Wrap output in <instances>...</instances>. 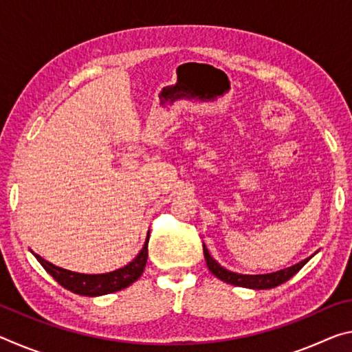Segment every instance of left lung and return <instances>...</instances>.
Masks as SVG:
<instances>
[{"label":"left lung","instance_id":"left-lung-1","mask_svg":"<svg viewBox=\"0 0 352 352\" xmlns=\"http://www.w3.org/2000/svg\"><path fill=\"white\" fill-rule=\"evenodd\" d=\"M204 254H205L208 269H210L212 275L219 278L220 281L236 285V287H245V289H253V290L273 289L279 284L289 281V279L294 276L295 273L300 272L302 267H305L306 262L312 258L311 256V258L298 262V264L292 267H287V269H283L273 273H265V275H242V273H234L223 269L216 259H212V256L210 254V252H208L205 243H204Z\"/></svg>","mask_w":352,"mask_h":352}]
</instances>
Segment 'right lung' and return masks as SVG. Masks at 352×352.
Masks as SVG:
<instances>
[{"instance_id": "add662e5", "label": "right lung", "mask_w": 352, "mask_h": 352, "mask_svg": "<svg viewBox=\"0 0 352 352\" xmlns=\"http://www.w3.org/2000/svg\"><path fill=\"white\" fill-rule=\"evenodd\" d=\"M147 245L148 233L141 252L136 254V258L132 262H129L127 265H124L118 270H113L109 273H98V275H88V273H77L62 269V267L51 264L50 261H45L40 254H35L34 252L32 254L37 258L41 267H43V269L50 273L62 287L82 296H100L129 287L130 284H133L136 279L142 275L148 256Z\"/></svg>"}]
</instances>
